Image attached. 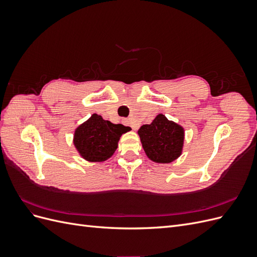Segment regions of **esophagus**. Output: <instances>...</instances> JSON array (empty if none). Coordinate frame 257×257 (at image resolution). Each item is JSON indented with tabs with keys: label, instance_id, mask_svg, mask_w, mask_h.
Listing matches in <instances>:
<instances>
[{
	"label": "esophagus",
	"instance_id": "esophagus-1",
	"mask_svg": "<svg viewBox=\"0 0 257 257\" xmlns=\"http://www.w3.org/2000/svg\"><path fill=\"white\" fill-rule=\"evenodd\" d=\"M123 122L125 123V124H130V125L132 126V128H133L134 131H137V130H138V126L136 125V124H133V123H132V122H131V120H123Z\"/></svg>",
	"mask_w": 257,
	"mask_h": 257
}]
</instances>
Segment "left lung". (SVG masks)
Instances as JSON below:
<instances>
[{
	"label": "left lung",
	"instance_id": "obj_1",
	"mask_svg": "<svg viewBox=\"0 0 257 257\" xmlns=\"http://www.w3.org/2000/svg\"><path fill=\"white\" fill-rule=\"evenodd\" d=\"M137 133L148 159L154 163L169 164L182 154L184 127L163 113H159L150 124H144Z\"/></svg>",
	"mask_w": 257,
	"mask_h": 257
}]
</instances>
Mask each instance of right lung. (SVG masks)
Listing matches in <instances>:
<instances>
[{"instance_id":"add662e5","label":"right lung","mask_w":257,"mask_h":257,"mask_svg":"<svg viewBox=\"0 0 257 257\" xmlns=\"http://www.w3.org/2000/svg\"><path fill=\"white\" fill-rule=\"evenodd\" d=\"M131 131L123 124H113L102 115L93 113L76 127L73 144L80 157L91 163H102L115 152L120 137Z\"/></svg>"}]
</instances>
